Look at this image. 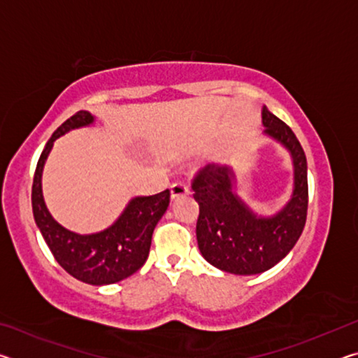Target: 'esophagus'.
<instances>
[{
	"mask_svg": "<svg viewBox=\"0 0 358 358\" xmlns=\"http://www.w3.org/2000/svg\"><path fill=\"white\" fill-rule=\"evenodd\" d=\"M187 194H189V189H187V187L185 185H181V183H175L171 187L172 201H175V199L183 197V196H187Z\"/></svg>",
	"mask_w": 358,
	"mask_h": 358,
	"instance_id": "obj_1",
	"label": "esophagus"
}]
</instances>
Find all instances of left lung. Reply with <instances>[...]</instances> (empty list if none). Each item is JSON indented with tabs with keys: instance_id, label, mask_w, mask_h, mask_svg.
<instances>
[{
	"instance_id": "obj_1",
	"label": "left lung",
	"mask_w": 358,
	"mask_h": 358,
	"mask_svg": "<svg viewBox=\"0 0 358 358\" xmlns=\"http://www.w3.org/2000/svg\"><path fill=\"white\" fill-rule=\"evenodd\" d=\"M266 138L280 143L292 161V191L287 202L271 215L257 213L237 192L234 166H207L194 180V199L201 213L197 245L203 259L232 275H259L287 256L306 222V156L292 129L268 108H262Z\"/></svg>"
}]
</instances>
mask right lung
I'll return each mask as SVG.
<instances>
[{"instance_id":"right-lung-1","label":"right lung","mask_w":358,"mask_h":358,"mask_svg":"<svg viewBox=\"0 0 358 358\" xmlns=\"http://www.w3.org/2000/svg\"><path fill=\"white\" fill-rule=\"evenodd\" d=\"M96 123V117L80 110L53 132L38 161L33 180V215L47 246L57 262L92 286H107L123 281L147 262L151 235L171 202L169 189L155 196H136L126 203L110 226L93 234H78L62 226L48 211L42 192V172L57 138Z\"/></svg>"}]
</instances>
